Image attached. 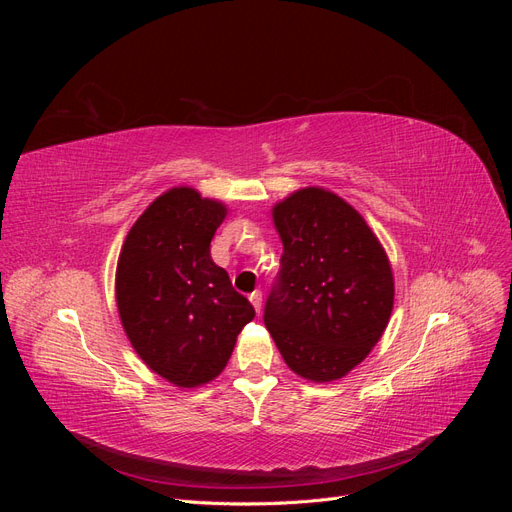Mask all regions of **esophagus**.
I'll return each instance as SVG.
<instances>
[{"label":"esophagus","instance_id":"esophagus-1","mask_svg":"<svg viewBox=\"0 0 512 512\" xmlns=\"http://www.w3.org/2000/svg\"><path fill=\"white\" fill-rule=\"evenodd\" d=\"M250 301H252V305H254L256 312L260 314V307H262V292H260V290H254V292L250 294Z\"/></svg>","mask_w":512,"mask_h":512}]
</instances>
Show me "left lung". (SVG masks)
I'll return each instance as SVG.
<instances>
[{"label": "left lung", "mask_w": 512, "mask_h": 512, "mask_svg": "<svg viewBox=\"0 0 512 512\" xmlns=\"http://www.w3.org/2000/svg\"><path fill=\"white\" fill-rule=\"evenodd\" d=\"M273 222L284 254L262 318L294 374L342 378L389 324V258L361 215L327 190L294 192L273 209Z\"/></svg>", "instance_id": "left-lung-1"}]
</instances>
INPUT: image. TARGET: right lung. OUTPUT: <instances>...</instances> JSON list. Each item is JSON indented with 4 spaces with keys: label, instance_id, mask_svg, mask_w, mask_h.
<instances>
[{
    "label": "right lung",
    "instance_id": "obj_1",
    "mask_svg": "<svg viewBox=\"0 0 512 512\" xmlns=\"http://www.w3.org/2000/svg\"><path fill=\"white\" fill-rule=\"evenodd\" d=\"M226 207L192 188L153 200L128 232L117 265V307L138 356L168 382L196 386L226 367L252 303L211 260Z\"/></svg>",
    "mask_w": 512,
    "mask_h": 512
}]
</instances>
